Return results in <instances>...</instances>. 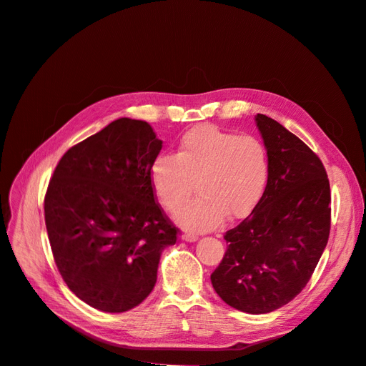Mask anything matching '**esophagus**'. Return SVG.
Here are the masks:
<instances>
[{"label": "esophagus", "mask_w": 366, "mask_h": 366, "mask_svg": "<svg viewBox=\"0 0 366 366\" xmlns=\"http://www.w3.org/2000/svg\"><path fill=\"white\" fill-rule=\"evenodd\" d=\"M182 240H185V242H197L199 240V236H196V234H191V233H185L184 236H182Z\"/></svg>", "instance_id": "1"}]
</instances>
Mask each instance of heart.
<instances>
[{
  "mask_svg": "<svg viewBox=\"0 0 366 366\" xmlns=\"http://www.w3.org/2000/svg\"><path fill=\"white\" fill-rule=\"evenodd\" d=\"M270 179V159L255 137L199 126L181 138L173 156H160L149 167L157 202L177 212L196 189L200 196L177 215L191 232L217 228L224 217L246 218L259 204Z\"/></svg>",
  "mask_w": 366,
  "mask_h": 366,
  "instance_id": "obj_1",
  "label": "heart"
}]
</instances>
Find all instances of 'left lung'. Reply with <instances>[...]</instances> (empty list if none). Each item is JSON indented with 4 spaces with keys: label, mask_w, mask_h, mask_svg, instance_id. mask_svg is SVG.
I'll return each mask as SVG.
<instances>
[{
    "label": "left lung",
    "mask_w": 366,
    "mask_h": 366,
    "mask_svg": "<svg viewBox=\"0 0 366 366\" xmlns=\"http://www.w3.org/2000/svg\"><path fill=\"white\" fill-rule=\"evenodd\" d=\"M257 127L270 179L252 214L228 229L227 252L210 274L215 292L249 315L274 312L309 283L331 228V189L316 154L264 114Z\"/></svg>",
    "instance_id": "obj_1"
}]
</instances>
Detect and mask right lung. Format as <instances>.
I'll use <instances>...</instances> for the list:
<instances>
[{
    "label": "right lung",
    "mask_w": 366,
    "mask_h": 366,
    "mask_svg": "<svg viewBox=\"0 0 366 366\" xmlns=\"http://www.w3.org/2000/svg\"><path fill=\"white\" fill-rule=\"evenodd\" d=\"M162 141L147 122L119 119L69 148L44 197L54 262L93 309L123 313L154 290L178 228L156 203L149 167Z\"/></svg>",
    "instance_id": "obj_1"
}]
</instances>
